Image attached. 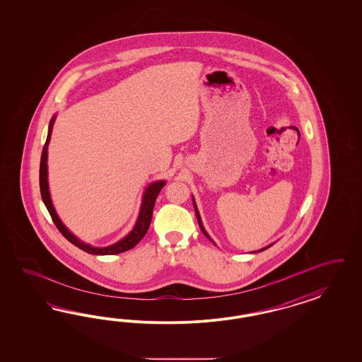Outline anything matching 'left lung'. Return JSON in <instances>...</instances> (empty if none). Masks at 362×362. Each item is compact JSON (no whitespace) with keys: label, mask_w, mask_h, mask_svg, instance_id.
I'll use <instances>...</instances> for the list:
<instances>
[{"label":"left lung","mask_w":362,"mask_h":362,"mask_svg":"<svg viewBox=\"0 0 362 362\" xmlns=\"http://www.w3.org/2000/svg\"><path fill=\"white\" fill-rule=\"evenodd\" d=\"M194 207H195V214H197V221H199V227H200V230H202V232L204 233V236H206L207 239H209V240H211V238H209V233H207V232L204 230V228H203V224H202V220H200V216H199V212H197V206H195V203H194ZM269 247H271V245H269ZM269 247H267V248H269ZM267 248H263V250H260L259 252H262V251H264V250H267Z\"/></svg>","instance_id":"obj_1"}]
</instances>
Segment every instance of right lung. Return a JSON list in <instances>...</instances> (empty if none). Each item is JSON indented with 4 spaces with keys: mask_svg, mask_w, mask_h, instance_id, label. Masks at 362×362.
Segmentation results:
<instances>
[{
    "mask_svg": "<svg viewBox=\"0 0 362 362\" xmlns=\"http://www.w3.org/2000/svg\"><path fill=\"white\" fill-rule=\"evenodd\" d=\"M53 123H54V118L50 121L49 124V132H47V138L44 144V150H42V155H41V163H40V189H41V197L44 200L45 206L49 211L52 219L54 221L55 227L58 230L65 236L67 240L70 241L71 244H74L79 250L85 251V252L90 253V255H115V253L126 252L129 250L134 248L139 241L142 240L143 236L146 235V232L150 227L151 223V218H153V209L155 206V200L159 195L160 189L165 186V182H155L153 185L147 187L144 197H143L142 207H141V214L138 221L134 227V230L122 240L110 245V247H105V248H94L90 247L88 244L78 240L74 235H71L69 230L66 228L65 226L62 224V221L58 218V215L55 214L54 207L52 204V199H50V194H49V186H47V144L50 141V135H52V129H53Z\"/></svg>",
    "mask_w": 362,
    "mask_h": 362,
    "instance_id": "add662e5",
    "label": "right lung"
}]
</instances>
